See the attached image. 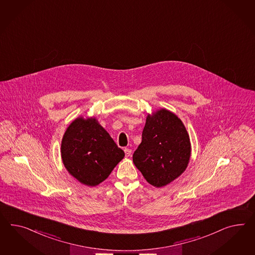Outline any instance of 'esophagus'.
Returning <instances> with one entry per match:
<instances>
[{"label":"esophagus","instance_id":"1","mask_svg":"<svg viewBox=\"0 0 255 255\" xmlns=\"http://www.w3.org/2000/svg\"><path fill=\"white\" fill-rule=\"evenodd\" d=\"M124 152H125V156H126V157H129V156L131 155V150L130 148H128V147H125V148H124Z\"/></svg>","mask_w":255,"mask_h":255}]
</instances>
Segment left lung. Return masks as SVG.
<instances>
[{"instance_id":"left-lung-1","label":"left lung","mask_w":255,"mask_h":255,"mask_svg":"<svg viewBox=\"0 0 255 255\" xmlns=\"http://www.w3.org/2000/svg\"><path fill=\"white\" fill-rule=\"evenodd\" d=\"M190 155L189 135L179 118L165 109L147 115L132 161L150 185L161 187L179 177Z\"/></svg>"}]
</instances>
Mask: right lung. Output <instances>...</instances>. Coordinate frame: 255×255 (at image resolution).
<instances>
[{"label":"right lung","mask_w":255,"mask_h":255,"mask_svg":"<svg viewBox=\"0 0 255 255\" xmlns=\"http://www.w3.org/2000/svg\"><path fill=\"white\" fill-rule=\"evenodd\" d=\"M61 158L74 178L85 186H96L109 177L124 152L96 118L79 117L64 133Z\"/></svg>","instance_id":"obj_1"}]
</instances>
